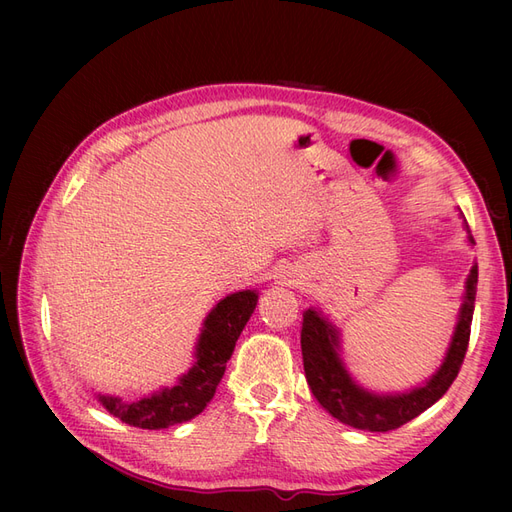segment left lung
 Segmentation results:
<instances>
[{
  "instance_id": "left-lung-1",
  "label": "left lung",
  "mask_w": 512,
  "mask_h": 512,
  "mask_svg": "<svg viewBox=\"0 0 512 512\" xmlns=\"http://www.w3.org/2000/svg\"><path fill=\"white\" fill-rule=\"evenodd\" d=\"M466 230L470 232L468 224ZM468 239L474 243L472 235ZM476 284L478 267L474 265L466 282L453 342L448 346L440 369L423 386L395 395H376L356 384L339 359V331L316 309H307L301 327V352L305 378L318 404L339 423L365 431L397 429L431 408L448 391L466 359Z\"/></svg>"
}]
</instances>
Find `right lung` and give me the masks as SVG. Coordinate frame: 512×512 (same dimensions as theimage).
<instances>
[{"label": "right lung", "mask_w": 512, "mask_h": 512, "mask_svg": "<svg viewBox=\"0 0 512 512\" xmlns=\"http://www.w3.org/2000/svg\"><path fill=\"white\" fill-rule=\"evenodd\" d=\"M256 303V290H241L228 294L211 309L198 337L194 352L196 361L175 386L141 397L138 401L100 395V404L119 421L141 429H166L170 425L190 421L213 399L226 371V363L247 320L254 314Z\"/></svg>", "instance_id": "add662e5"}]
</instances>
